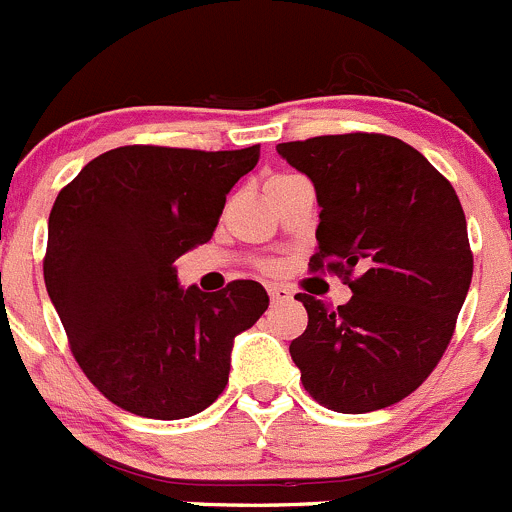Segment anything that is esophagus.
Here are the masks:
<instances>
[{
	"instance_id": "esophagus-1",
	"label": "esophagus",
	"mask_w": 512,
	"mask_h": 512,
	"mask_svg": "<svg viewBox=\"0 0 512 512\" xmlns=\"http://www.w3.org/2000/svg\"><path fill=\"white\" fill-rule=\"evenodd\" d=\"M268 296H271V303H286L293 298V291L288 286H268Z\"/></svg>"
}]
</instances>
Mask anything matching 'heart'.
<instances>
[{
  "mask_svg": "<svg viewBox=\"0 0 512 512\" xmlns=\"http://www.w3.org/2000/svg\"><path fill=\"white\" fill-rule=\"evenodd\" d=\"M286 176H291V174H278V176H273V179H268V181L286 179ZM261 268H263V271H276V263H273V261H263V263H261Z\"/></svg>",
  "mask_w": 512,
  "mask_h": 512,
  "instance_id": "1",
  "label": "heart"
}]
</instances>
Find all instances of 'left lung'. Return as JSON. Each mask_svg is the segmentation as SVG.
<instances>
[{"label": "left lung", "instance_id": "left-lung-1", "mask_svg": "<svg viewBox=\"0 0 512 512\" xmlns=\"http://www.w3.org/2000/svg\"><path fill=\"white\" fill-rule=\"evenodd\" d=\"M278 154L316 186L311 271L353 291L331 308L308 293L291 358L313 401L368 413L411 396L443 358L473 278L463 206L433 164L386 134L286 141Z\"/></svg>", "mask_w": 512, "mask_h": 512}]
</instances>
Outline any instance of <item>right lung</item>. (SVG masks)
<instances>
[{"mask_svg":"<svg viewBox=\"0 0 512 512\" xmlns=\"http://www.w3.org/2000/svg\"><path fill=\"white\" fill-rule=\"evenodd\" d=\"M236 151L119 146L59 191L44 283L84 376L114 406L156 421L209 408L231 346L268 308L261 283L179 288L174 261L214 236L226 194L258 164Z\"/></svg>","mask_w":512,"mask_h":512,"instance_id":"add662e5","label":"right lung"}]
</instances>
